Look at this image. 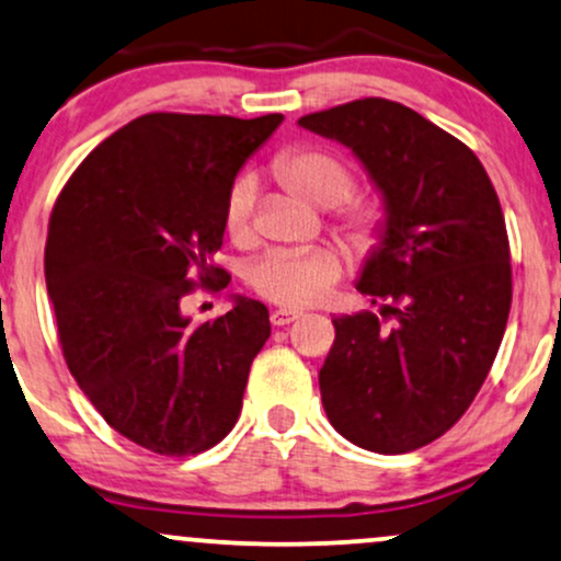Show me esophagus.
<instances>
[{
    "label": "esophagus",
    "instance_id": "34e87169",
    "mask_svg": "<svg viewBox=\"0 0 561 561\" xmlns=\"http://www.w3.org/2000/svg\"><path fill=\"white\" fill-rule=\"evenodd\" d=\"M300 313L298 310H287V308H279V310H272V323L274 327H287V323L298 321Z\"/></svg>",
    "mask_w": 561,
    "mask_h": 561
}]
</instances>
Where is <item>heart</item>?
Returning a JSON list of instances; mask_svg holds the SVG:
<instances>
[{
  "instance_id": "obj_1",
  "label": "heart",
  "mask_w": 561,
  "mask_h": 561,
  "mask_svg": "<svg viewBox=\"0 0 561 561\" xmlns=\"http://www.w3.org/2000/svg\"><path fill=\"white\" fill-rule=\"evenodd\" d=\"M274 178L289 195L316 208L336 211V229L350 245L366 251L381 232L379 206L363 198H350L353 172L336 153L316 146L285 151L274 161ZM255 185L240 178L227 193L225 227L234 242L253 238ZM342 261L329 248L319 251H274L248 266V282L261 298L285 308H306L319 302L340 279Z\"/></svg>"
}]
</instances>
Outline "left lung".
I'll return each instance as SVG.
<instances>
[{
    "label": "left lung",
    "instance_id": "1",
    "mask_svg": "<svg viewBox=\"0 0 561 561\" xmlns=\"http://www.w3.org/2000/svg\"><path fill=\"white\" fill-rule=\"evenodd\" d=\"M298 125L350 148L383 206L355 282L376 310L332 319L323 410L357 447L417 449L460 421L502 345L512 266L496 191L468 146L397 101Z\"/></svg>",
    "mask_w": 561,
    "mask_h": 561
}]
</instances>
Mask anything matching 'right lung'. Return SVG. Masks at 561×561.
I'll use <instances>...</instances> for the list:
<instances>
[{
    "label": "right lung",
    "instance_id": "right-lung-1",
    "mask_svg": "<svg viewBox=\"0 0 561 561\" xmlns=\"http://www.w3.org/2000/svg\"><path fill=\"white\" fill-rule=\"evenodd\" d=\"M282 119L144 114L88 153L51 211L44 272L67 368L157 455H198L232 431L272 334L259 300L229 295L225 316L193 323L182 298L193 276L227 287L211 266L227 193Z\"/></svg>",
    "mask_w": 561,
    "mask_h": 561
}]
</instances>
